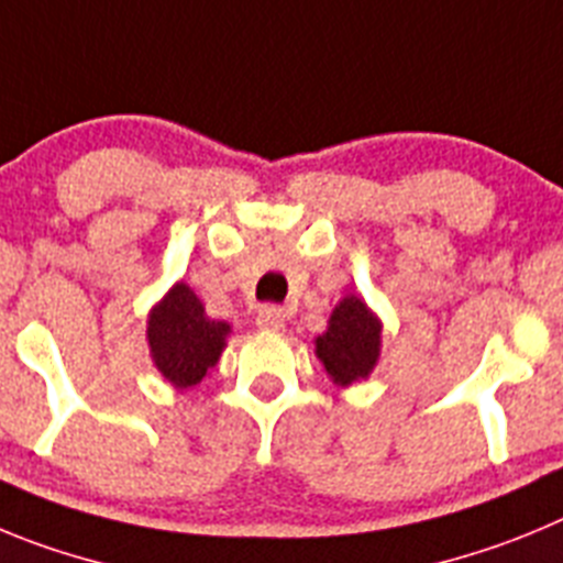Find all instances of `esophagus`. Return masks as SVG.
Listing matches in <instances>:
<instances>
[{"mask_svg":"<svg viewBox=\"0 0 563 563\" xmlns=\"http://www.w3.org/2000/svg\"><path fill=\"white\" fill-rule=\"evenodd\" d=\"M255 322L257 328H263V331H283V328H286V313H283V308L277 306H263L257 308Z\"/></svg>","mask_w":563,"mask_h":563,"instance_id":"34e87169","label":"esophagus"}]
</instances>
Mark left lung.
Masks as SVG:
<instances>
[{
    "instance_id": "obj_1",
    "label": "left lung",
    "mask_w": 563,
    "mask_h": 563,
    "mask_svg": "<svg viewBox=\"0 0 563 563\" xmlns=\"http://www.w3.org/2000/svg\"><path fill=\"white\" fill-rule=\"evenodd\" d=\"M313 347L336 387L364 382L382 356V319L358 294H347L331 311L325 331L313 339Z\"/></svg>"
}]
</instances>
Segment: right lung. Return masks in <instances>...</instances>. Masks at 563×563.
Segmentation results:
<instances>
[{
	"label": "right lung",
	"instance_id": "obj_1",
	"mask_svg": "<svg viewBox=\"0 0 563 563\" xmlns=\"http://www.w3.org/2000/svg\"><path fill=\"white\" fill-rule=\"evenodd\" d=\"M232 328L210 319L187 283H174L148 311L151 362L174 389H190L219 364Z\"/></svg>",
	"mask_w": 563,
	"mask_h": 563
}]
</instances>
